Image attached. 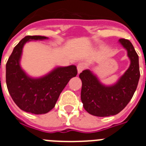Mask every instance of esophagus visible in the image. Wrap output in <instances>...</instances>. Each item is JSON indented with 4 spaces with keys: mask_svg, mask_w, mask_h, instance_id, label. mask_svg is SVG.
Masks as SVG:
<instances>
[{
    "mask_svg": "<svg viewBox=\"0 0 146 146\" xmlns=\"http://www.w3.org/2000/svg\"><path fill=\"white\" fill-rule=\"evenodd\" d=\"M85 68H86V65H85V64H83V63H80V64H78L77 65L78 73H81V72H82Z\"/></svg>",
    "mask_w": 146,
    "mask_h": 146,
    "instance_id": "obj_1",
    "label": "esophagus"
}]
</instances>
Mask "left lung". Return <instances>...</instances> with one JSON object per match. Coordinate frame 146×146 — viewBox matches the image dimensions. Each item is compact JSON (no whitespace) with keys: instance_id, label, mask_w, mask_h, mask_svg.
Listing matches in <instances>:
<instances>
[{"instance_id":"8db88e82","label":"left lung","mask_w":146,"mask_h":146,"mask_svg":"<svg viewBox=\"0 0 146 146\" xmlns=\"http://www.w3.org/2000/svg\"><path fill=\"white\" fill-rule=\"evenodd\" d=\"M119 43L127 50L130 64L114 84H103L89 69L80 74L81 100L85 110L92 115L108 117L117 114L127 106L136 90L140 77L139 56L129 40L121 38Z\"/></svg>"}]
</instances>
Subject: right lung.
<instances>
[{"mask_svg":"<svg viewBox=\"0 0 146 146\" xmlns=\"http://www.w3.org/2000/svg\"><path fill=\"white\" fill-rule=\"evenodd\" d=\"M48 38L40 35L26 36L13 48L6 64V82L10 96L21 110L34 114L46 113L54 108L63 89L77 74L75 65L57 66L37 78L23 70L20 60L25 44Z\"/></svg>","mask_w":146,"mask_h":146,"instance_id":"add662e5","label":"right lung"}]
</instances>
